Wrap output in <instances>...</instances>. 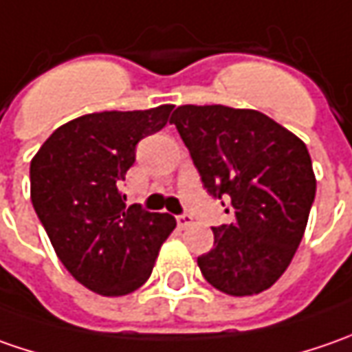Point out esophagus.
I'll use <instances>...</instances> for the list:
<instances>
[{
    "label": "esophagus",
    "mask_w": 352,
    "mask_h": 352,
    "mask_svg": "<svg viewBox=\"0 0 352 352\" xmlns=\"http://www.w3.org/2000/svg\"><path fill=\"white\" fill-rule=\"evenodd\" d=\"M176 223H178V227H180V229H186L188 225H192V217H190L188 213L178 215V217H176Z\"/></svg>",
    "instance_id": "obj_1"
}]
</instances>
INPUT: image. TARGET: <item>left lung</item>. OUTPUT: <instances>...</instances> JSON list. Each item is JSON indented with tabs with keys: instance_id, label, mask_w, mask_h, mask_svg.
Listing matches in <instances>:
<instances>
[{
	"instance_id": "left-lung-1",
	"label": "left lung",
	"mask_w": 352,
	"mask_h": 352,
	"mask_svg": "<svg viewBox=\"0 0 352 352\" xmlns=\"http://www.w3.org/2000/svg\"><path fill=\"white\" fill-rule=\"evenodd\" d=\"M170 123L204 188L233 213V223L213 227L201 274L235 298L268 290L290 266L316 197L305 142L261 111L227 105H180Z\"/></svg>"
}]
</instances>
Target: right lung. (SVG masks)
<instances>
[{
    "label": "right lung",
    "mask_w": 352,
    "mask_h": 352,
    "mask_svg": "<svg viewBox=\"0 0 352 352\" xmlns=\"http://www.w3.org/2000/svg\"><path fill=\"white\" fill-rule=\"evenodd\" d=\"M174 105L102 111L56 129L31 160V201L64 268L107 298L139 290L176 227L168 213L125 206L119 184L135 146L168 123Z\"/></svg>",
    "instance_id": "obj_1"
}]
</instances>
